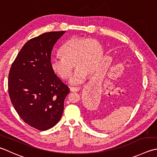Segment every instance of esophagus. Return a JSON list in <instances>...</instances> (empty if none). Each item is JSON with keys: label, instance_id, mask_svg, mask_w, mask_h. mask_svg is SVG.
I'll return each mask as SVG.
<instances>
[{"label": "esophagus", "instance_id": "1", "mask_svg": "<svg viewBox=\"0 0 157 157\" xmlns=\"http://www.w3.org/2000/svg\"><path fill=\"white\" fill-rule=\"evenodd\" d=\"M79 90H80V88H78V87H71L70 88V90L74 93V92H78Z\"/></svg>", "mask_w": 157, "mask_h": 157}]
</instances>
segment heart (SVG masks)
Returning a JSON list of instances; mask_svg holds the SVG:
<instances>
[{
	"mask_svg": "<svg viewBox=\"0 0 157 157\" xmlns=\"http://www.w3.org/2000/svg\"><path fill=\"white\" fill-rule=\"evenodd\" d=\"M60 58L52 57L51 69L63 79H68L74 64L76 67L70 83L78 85L84 82L89 75L98 72L103 60V48L97 40L74 36L68 40L60 51Z\"/></svg>",
	"mask_w": 157,
	"mask_h": 157,
	"instance_id": "heart-1",
	"label": "heart"
}]
</instances>
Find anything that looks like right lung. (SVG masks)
Returning a JSON list of instances; mask_svg holds the SVG:
<instances>
[{"instance_id":"obj_1","label":"right lung","mask_w":157,"mask_h":157,"mask_svg":"<svg viewBox=\"0 0 157 157\" xmlns=\"http://www.w3.org/2000/svg\"><path fill=\"white\" fill-rule=\"evenodd\" d=\"M64 33H45L30 39L9 71L8 90L15 111L26 123L40 131L59 122L69 93L50 65L52 49Z\"/></svg>"}]
</instances>
